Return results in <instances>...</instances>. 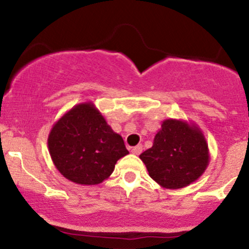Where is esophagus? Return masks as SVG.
Listing matches in <instances>:
<instances>
[{"instance_id": "obj_1", "label": "esophagus", "mask_w": 249, "mask_h": 249, "mask_svg": "<svg viewBox=\"0 0 249 249\" xmlns=\"http://www.w3.org/2000/svg\"><path fill=\"white\" fill-rule=\"evenodd\" d=\"M142 145H137V146H134L133 148H132V151H131V152H132L133 154H137V156H138V154H141L142 153Z\"/></svg>"}]
</instances>
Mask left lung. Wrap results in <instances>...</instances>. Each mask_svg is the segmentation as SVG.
<instances>
[{"label": "left lung", "instance_id": "1", "mask_svg": "<svg viewBox=\"0 0 249 249\" xmlns=\"http://www.w3.org/2000/svg\"><path fill=\"white\" fill-rule=\"evenodd\" d=\"M139 158L148 176L161 187L178 190L198 180L210 162L204 133L196 124L166 119L153 139L152 147Z\"/></svg>", "mask_w": 249, "mask_h": 249}]
</instances>
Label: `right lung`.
Returning a JSON list of instances; mask_svg holds the SVG:
<instances>
[{"label":"right lung","mask_w":249,"mask_h":249,"mask_svg":"<svg viewBox=\"0 0 249 249\" xmlns=\"http://www.w3.org/2000/svg\"><path fill=\"white\" fill-rule=\"evenodd\" d=\"M48 148L59 173L79 185L101 184L117 160L128 154L121 134L113 132L92 102L75 105L53 124Z\"/></svg>","instance_id":"add662e5"}]
</instances>
